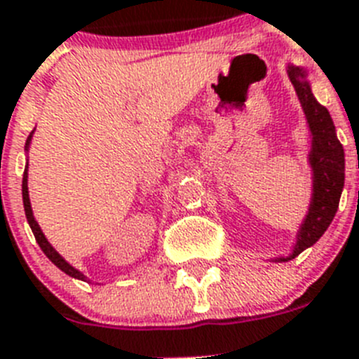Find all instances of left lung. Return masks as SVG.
Masks as SVG:
<instances>
[{
	"label": "left lung",
	"mask_w": 359,
	"mask_h": 359,
	"mask_svg": "<svg viewBox=\"0 0 359 359\" xmlns=\"http://www.w3.org/2000/svg\"><path fill=\"white\" fill-rule=\"evenodd\" d=\"M286 72L297 91L309 129L307 165L311 169V203L302 224L298 226L290 255L273 257L269 259L271 262L291 261L325 233L338 210L345 183V152L336 136L334 122L327 107H323L313 95L309 73L304 66L290 65Z\"/></svg>",
	"instance_id": "obj_1"
}]
</instances>
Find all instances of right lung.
<instances>
[{"mask_svg":"<svg viewBox=\"0 0 359 359\" xmlns=\"http://www.w3.org/2000/svg\"><path fill=\"white\" fill-rule=\"evenodd\" d=\"M36 131V129H34ZM34 131L28 135L27 138V144H25V154H27V163H25V172H23V185H21V189H23V207H25V214H27V221L28 224H30L32 228V233H34V237H36L37 244L41 246V250H43V253L46 257H48L50 261L53 262V264L57 266V268L61 269V271H65L66 275H69V277L77 278V280H84V282H90V278L86 277L84 273H82L81 269H77L75 266L69 264L68 261H66L65 257L61 255V253L57 252L55 248H53L52 244H50V241L46 239V236L43 233V230H41L39 223L36 221V217H34V210H32V203H30V196H28V151H30V144H32V136H34Z\"/></svg>","mask_w":359,"mask_h":359,"instance_id":"add662e5","label":"right lung"}]
</instances>
